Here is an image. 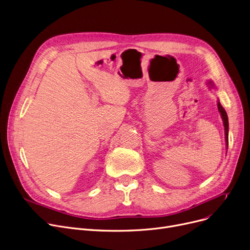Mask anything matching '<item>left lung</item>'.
<instances>
[{
  "label": "left lung",
  "mask_w": 250,
  "mask_h": 250,
  "mask_svg": "<svg viewBox=\"0 0 250 250\" xmlns=\"http://www.w3.org/2000/svg\"><path fill=\"white\" fill-rule=\"evenodd\" d=\"M208 84H210V86H213V83L211 81L208 82ZM218 110L220 113H221V117L223 119V124H224V128H225V141H226V145L228 147V127H229L228 116H227V113L224 110V108L221 106V104H220V102H218Z\"/></svg>",
  "instance_id": "8db88e82"
}]
</instances>
